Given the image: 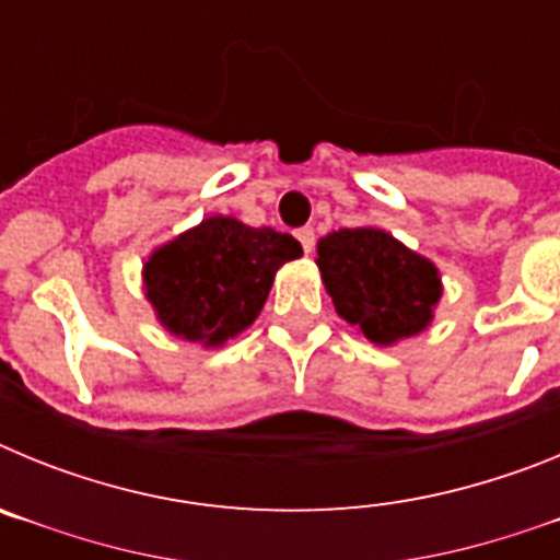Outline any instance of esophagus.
<instances>
[{
	"mask_svg": "<svg viewBox=\"0 0 560 560\" xmlns=\"http://www.w3.org/2000/svg\"><path fill=\"white\" fill-rule=\"evenodd\" d=\"M296 241H300V244H303V249H305V255H311V252H314V230H311V226H303V230H296Z\"/></svg>",
	"mask_w": 560,
	"mask_h": 560,
	"instance_id": "1",
	"label": "esophagus"
}]
</instances>
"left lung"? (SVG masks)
I'll return each mask as SVG.
<instances>
[{
    "mask_svg": "<svg viewBox=\"0 0 560 560\" xmlns=\"http://www.w3.org/2000/svg\"><path fill=\"white\" fill-rule=\"evenodd\" d=\"M316 255L336 314L375 345H393L432 323L443 294L438 269L389 232L373 226L330 232Z\"/></svg>",
    "mask_w": 560,
    "mask_h": 560,
    "instance_id": "1",
    "label": "left lung"
}]
</instances>
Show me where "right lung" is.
<instances>
[{"mask_svg":"<svg viewBox=\"0 0 560 560\" xmlns=\"http://www.w3.org/2000/svg\"><path fill=\"white\" fill-rule=\"evenodd\" d=\"M300 255L285 232L212 215L148 257L145 296L171 334L219 348L255 323L277 269Z\"/></svg>","mask_w":560,"mask_h":560,"instance_id":"right-lung-1","label":"right lung"}]
</instances>
